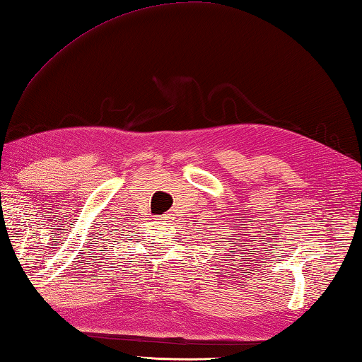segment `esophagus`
<instances>
[{
  "label": "esophagus",
  "instance_id": "obj_1",
  "mask_svg": "<svg viewBox=\"0 0 362 362\" xmlns=\"http://www.w3.org/2000/svg\"><path fill=\"white\" fill-rule=\"evenodd\" d=\"M168 218V216H161V220H166Z\"/></svg>",
  "mask_w": 362,
  "mask_h": 362
}]
</instances>
